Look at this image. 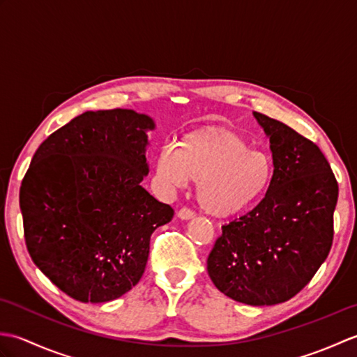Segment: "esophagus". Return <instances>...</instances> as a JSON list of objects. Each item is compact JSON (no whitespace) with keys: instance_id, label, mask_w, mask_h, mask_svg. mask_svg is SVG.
I'll list each match as a JSON object with an SVG mask.
<instances>
[{"instance_id":"esophagus-1","label":"esophagus","mask_w":357,"mask_h":357,"mask_svg":"<svg viewBox=\"0 0 357 357\" xmlns=\"http://www.w3.org/2000/svg\"><path fill=\"white\" fill-rule=\"evenodd\" d=\"M178 218L179 219H183V221H190V219H193L195 218V213L192 210H188V208H181L179 211H178Z\"/></svg>"}]
</instances>
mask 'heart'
Masks as SVG:
<instances>
[{"label": "heart", "instance_id": "b5f03b06", "mask_svg": "<svg viewBox=\"0 0 357 357\" xmlns=\"http://www.w3.org/2000/svg\"><path fill=\"white\" fill-rule=\"evenodd\" d=\"M158 178L170 188L198 183L201 208L216 218L238 215L268 190L271 158L230 130L199 128L176 146L162 149L156 164Z\"/></svg>", "mask_w": 357, "mask_h": 357}]
</instances>
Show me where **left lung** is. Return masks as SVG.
Masks as SVG:
<instances>
[{
    "label": "left lung",
    "mask_w": 357,
    "mask_h": 357,
    "mask_svg": "<svg viewBox=\"0 0 357 357\" xmlns=\"http://www.w3.org/2000/svg\"><path fill=\"white\" fill-rule=\"evenodd\" d=\"M253 116L270 139L271 184L252 211L222 225L207 271L230 299L262 307L291 299L327 259L339 188L316 144L280 121Z\"/></svg>",
    "instance_id": "1"
}]
</instances>
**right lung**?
Wrapping results in <instances>:
<instances>
[{
	"label": "right lung",
	"mask_w": 357,
	"mask_h": 357,
	"mask_svg": "<svg viewBox=\"0 0 357 357\" xmlns=\"http://www.w3.org/2000/svg\"><path fill=\"white\" fill-rule=\"evenodd\" d=\"M153 118L128 109L86 112L33 155L20 188L35 265L81 302L118 299L139 282L150 236L172 221L169 204L141 185Z\"/></svg>",
	"instance_id": "1"
}]
</instances>
